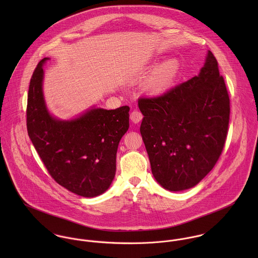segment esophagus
Here are the masks:
<instances>
[{
  "mask_svg": "<svg viewBox=\"0 0 258 258\" xmlns=\"http://www.w3.org/2000/svg\"><path fill=\"white\" fill-rule=\"evenodd\" d=\"M142 118H143V115H142V113L140 112V111L138 110H134L131 112V114H130V119H131V121L133 122V123H139L141 120H142Z\"/></svg>",
  "mask_w": 258,
  "mask_h": 258,
  "instance_id": "esophagus-1",
  "label": "esophagus"
}]
</instances>
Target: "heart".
<instances>
[{"mask_svg":"<svg viewBox=\"0 0 258 258\" xmlns=\"http://www.w3.org/2000/svg\"><path fill=\"white\" fill-rule=\"evenodd\" d=\"M180 71V64L176 59H169L157 67L148 76L144 88L148 93L158 95L168 90Z\"/></svg>","mask_w":258,"mask_h":258,"instance_id":"1","label":"heart"}]
</instances>
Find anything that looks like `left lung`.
Here are the masks:
<instances>
[{"instance_id": "obj_1", "label": "left lung", "mask_w": 258, "mask_h": 258, "mask_svg": "<svg viewBox=\"0 0 258 258\" xmlns=\"http://www.w3.org/2000/svg\"><path fill=\"white\" fill-rule=\"evenodd\" d=\"M138 105L156 181L172 191L199 184L221 156L229 122V97L213 52L199 75Z\"/></svg>"}]
</instances>
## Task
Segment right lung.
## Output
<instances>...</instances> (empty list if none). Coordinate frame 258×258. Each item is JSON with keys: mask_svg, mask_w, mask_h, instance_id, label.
<instances>
[{"mask_svg": "<svg viewBox=\"0 0 258 258\" xmlns=\"http://www.w3.org/2000/svg\"><path fill=\"white\" fill-rule=\"evenodd\" d=\"M41 59L31 78L27 128L30 139L49 175L70 191L97 197L115 177L119 142L129 128L128 106L106 110L91 107L72 120H60L47 110Z\"/></svg>", "mask_w": 258, "mask_h": 258, "instance_id": "1", "label": "right lung"}]
</instances>
